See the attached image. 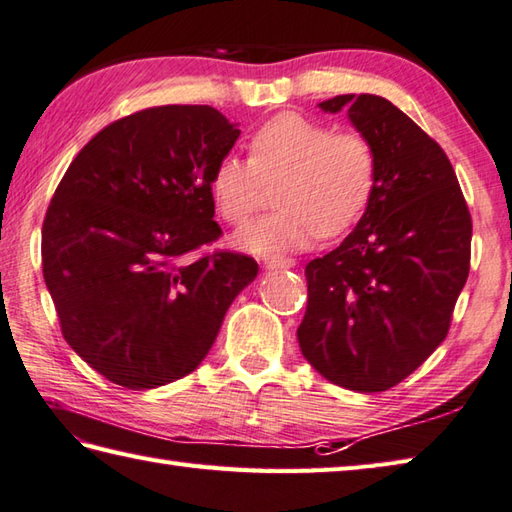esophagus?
I'll return each instance as SVG.
<instances>
[{"label":"esophagus","mask_w":512,"mask_h":512,"mask_svg":"<svg viewBox=\"0 0 512 512\" xmlns=\"http://www.w3.org/2000/svg\"><path fill=\"white\" fill-rule=\"evenodd\" d=\"M264 264H266V268H273V270H277V268H293L295 266V259L273 255V257H266Z\"/></svg>","instance_id":"1"}]
</instances>
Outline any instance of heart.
Segmentation results:
<instances>
[{
	"label": "heart",
	"instance_id": "1",
	"mask_svg": "<svg viewBox=\"0 0 512 512\" xmlns=\"http://www.w3.org/2000/svg\"><path fill=\"white\" fill-rule=\"evenodd\" d=\"M277 186L275 213L255 219L235 237L257 255L302 250L319 237L342 235L364 215L377 186V155L359 133L299 113H279L250 135V159L219 157L210 173V195L228 224H244Z\"/></svg>",
	"mask_w": 512,
	"mask_h": 512
}]
</instances>
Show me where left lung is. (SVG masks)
<instances>
[{"instance_id":"left-lung-1","label":"left lung","mask_w":512,"mask_h":512,"mask_svg":"<svg viewBox=\"0 0 512 512\" xmlns=\"http://www.w3.org/2000/svg\"><path fill=\"white\" fill-rule=\"evenodd\" d=\"M375 148L377 186L353 233L306 266L297 339L328 382L382 393L444 342L470 270L473 222L450 159L384 97L337 95Z\"/></svg>"}]
</instances>
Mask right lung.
Returning a JSON list of instances; mask_svg holds the SVG:
<instances>
[{
    "label": "right lung",
    "mask_w": 512,
    "mask_h": 512,
    "mask_svg": "<svg viewBox=\"0 0 512 512\" xmlns=\"http://www.w3.org/2000/svg\"><path fill=\"white\" fill-rule=\"evenodd\" d=\"M237 137L210 106L139 110L99 130L50 199L42 268L64 339L117 386L193 373L257 277L248 255H197L222 235L210 173Z\"/></svg>",
    "instance_id": "right-lung-1"
}]
</instances>
